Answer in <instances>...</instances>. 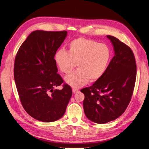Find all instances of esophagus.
Listing matches in <instances>:
<instances>
[{"label": "esophagus", "mask_w": 149, "mask_h": 149, "mask_svg": "<svg viewBox=\"0 0 149 149\" xmlns=\"http://www.w3.org/2000/svg\"><path fill=\"white\" fill-rule=\"evenodd\" d=\"M79 91V89H72V92H73L74 94H75V93H77Z\"/></svg>", "instance_id": "1"}]
</instances>
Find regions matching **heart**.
I'll return each mask as SVG.
<instances>
[{
  "label": "heart",
  "mask_w": 149,
  "mask_h": 149,
  "mask_svg": "<svg viewBox=\"0 0 149 149\" xmlns=\"http://www.w3.org/2000/svg\"><path fill=\"white\" fill-rule=\"evenodd\" d=\"M111 49L107 45L91 39L77 38L70 42L68 51L60 49L54 56L55 62L62 73L69 74L76 66V71L65 78V82L79 88L89 80L95 81L106 72L111 58Z\"/></svg>",
  "instance_id": "obj_1"
}]
</instances>
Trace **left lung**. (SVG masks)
<instances>
[{
  "label": "left lung",
  "instance_id": "8db88e82",
  "mask_svg": "<svg viewBox=\"0 0 149 149\" xmlns=\"http://www.w3.org/2000/svg\"><path fill=\"white\" fill-rule=\"evenodd\" d=\"M114 57L104 74L92 86L84 88L83 108L87 118L104 124L121 116L129 104L135 87L136 66L131 49L118 38L107 36Z\"/></svg>",
  "mask_w": 149,
  "mask_h": 149
}]
</instances>
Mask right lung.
<instances>
[{
  "mask_svg": "<svg viewBox=\"0 0 149 149\" xmlns=\"http://www.w3.org/2000/svg\"><path fill=\"white\" fill-rule=\"evenodd\" d=\"M68 32L37 30L20 46L15 58L14 77L21 103L25 111L38 121H56L63 116L72 95L64 84L54 60Z\"/></svg>",
  "mask_w": 149,
  "mask_h": 149,
  "instance_id": "obj_1",
  "label": "right lung"
}]
</instances>
